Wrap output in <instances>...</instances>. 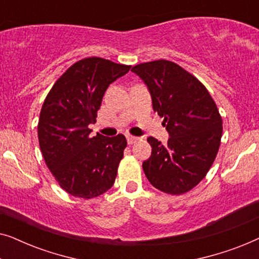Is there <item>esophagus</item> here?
Here are the masks:
<instances>
[{"mask_svg":"<svg viewBox=\"0 0 259 259\" xmlns=\"http://www.w3.org/2000/svg\"><path fill=\"white\" fill-rule=\"evenodd\" d=\"M126 139H127V143H128L130 145H132L134 143H137V141L139 140V138L134 137V136H131V134H128V136L126 137Z\"/></svg>","mask_w":259,"mask_h":259,"instance_id":"34e87169","label":"esophagus"}]
</instances>
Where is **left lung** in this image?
<instances>
[{
	"instance_id": "left-lung-1",
	"label": "left lung",
	"mask_w": 259,
	"mask_h": 259,
	"mask_svg": "<svg viewBox=\"0 0 259 259\" xmlns=\"http://www.w3.org/2000/svg\"><path fill=\"white\" fill-rule=\"evenodd\" d=\"M132 72L147 84L154 112L171 137L166 145L147 138L152 153L143 162L145 176L161 192H189L205 178L221 146L217 105L196 76L172 61L144 62Z\"/></svg>"
}]
</instances>
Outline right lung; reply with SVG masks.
Listing matches in <instances>:
<instances>
[{
    "label": "right lung",
    "mask_w": 259,
    "mask_h": 259,
    "mask_svg": "<svg viewBox=\"0 0 259 259\" xmlns=\"http://www.w3.org/2000/svg\"><path fill=\"white\" fill-rule=\"evenodd\" d=\"M131 66L102 58H86L69 67L46 97L37 125L46 165L67 193L92 199L113 186L125 136L91 137L106 90Z\"/></svg>",
    "instance_id": "1"
}]
</instances>
